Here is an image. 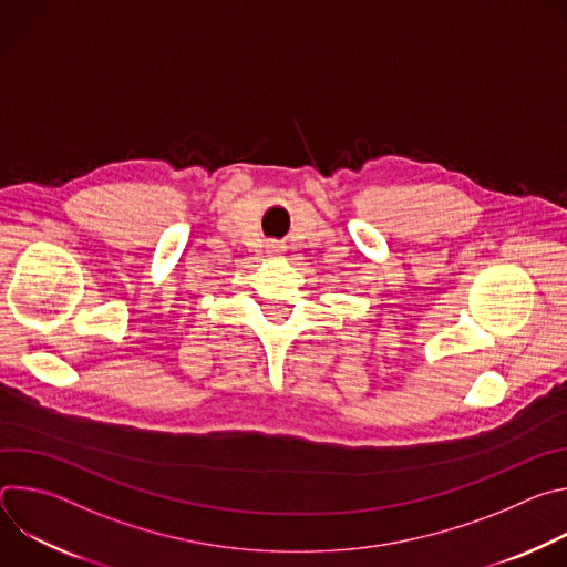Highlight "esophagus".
<instances>
[{
  "mask_svg": "<svg viewBox=\"0 0 567 567\" xmlns=\"http://www.w3.org/2000/svg\"><path fill=\"white\" fill-rule=\"evenodd\" d=\"M271 251H274V254H278V251H280V247H278V245H271Z\"/></svg>",
  "mask_w": 567,
  "mask_h": 567,
  "instance_id": "34e87169",
  "label": "esophagus"
}]
</instances>
